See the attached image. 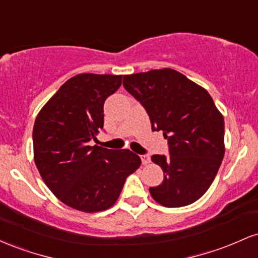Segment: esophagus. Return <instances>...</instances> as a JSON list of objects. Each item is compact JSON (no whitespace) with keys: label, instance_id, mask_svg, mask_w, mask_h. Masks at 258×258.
Returning <instances> with one entry per match:
<instances>
[{"label":"esophagus","instance_id":"obj_1","mask_svg":"<svg viewBox=\"0 0 258 258\" xmlns=\"http://www.w3.org/2000/svg\"><path fill=\"white\" fill-rule=\"evenodd\" d=\"M141 160H142V164L143 165H147L150 162V156L148 155V154H144V155L141 156Z\"/></svg>","mask_w":258,"mask_h":258}]
</instances>
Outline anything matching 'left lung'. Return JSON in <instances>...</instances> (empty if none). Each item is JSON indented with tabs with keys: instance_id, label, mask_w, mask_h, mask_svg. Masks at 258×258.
<instances>
[{
	"instance_id": "left-lung-1",
	"label": "left lung",
	"mask_w": 258,
	"mask_h": 258,
	"mask_svg": "<svg viewBox=\"0 0 258 258\" xmlns=\"http://www.w3.org/2000/svg\"><path fill=\"white\" fill-rule=\"evenodd\" d=\"M123 87L143 105L153 131H162L168 155L152 156L164 180L150 186L166 207L190 205L214 182L224 156V120L205 88L173 69L123 76Z\"/></svg>"
}]
</instances>
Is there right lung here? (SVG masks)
I'll use <instances>...</instances> for the list:
<instances>
[{
  "mask_svg": "<svg viewBox=\"0 0 258 258\" xmlns=\"http://www.w3.org/2000/svg\"><path fill=\"white\" fill-rule=\"evenodd\" d=\"M122 84V75L80 74L59 88L35 120V164L43 182L65 205L84 212L109 209L125 180L141 166L128 149L98 146L104 102Z\"/></svg>",
  "mask_w": 258,
  "mask_h": 258,
  "instance_id": "right-lung-1",
  "label": "right lung"
}]
</instances>
